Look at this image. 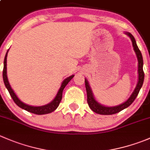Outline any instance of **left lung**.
<instances>
[{
    "label": "left lung",
    "instance_id": "8db88e82",
    "mask_svg": "<svg viewBox=\"0 0 150 150\" xmlns=\"http://www.w3.org/2000/svg\"><path fill=\"white\" fill-rule=\"evenodd\" d=\"M126 34L128 35L130 37V38L131 39V41H132V43H133V47H134V51H135L136 54H137V59H138V62H139L138 83H137V87H136L134 91L133 92L131 97H130L126 102H124L123 104H120V105L116 106V107H104L103 105H101L100 104H99L96 100H95L94 98H93V94H92V91L91 90V88L90 86H89L88 83V81H86V79H85V85H86V92H87V102L88 104V106L90 107V108L94 112L98 113V114H100V115L116 114V113L122 111V110H124V109L129 107V106L134 102V101L135 100L137 96H138L141 88H142V85H143L144 79V70H143V58H142V53H141L140 50L139 49L138 46H137V42H136L135 38H134V36H133L130 33H126Z\"/></svg>",
    "mask_w": 150,
    "mask_h": 150
}]
</instances>
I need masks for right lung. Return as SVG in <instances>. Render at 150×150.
I'll list each match as a JSON object with an SVG mask.
<instances>
[{"mask_svg": "<svg viewBox=\"0 0 150 150\" xmlns=\"http://www.w3.org/2000/svg\"><path fill=\"white\" fill-rule=\"evenodd\" d=\"M8 51H7L6 54L5 56V59H4V70H3V78H4V82L5 84L6 87L8 89V92H9L11 96L13 99V102L16 103V105L19 106V107H21L22 109L27 110V111L30 112L34 113L36 115H44V114H48V113H51L52 112H54L56 109L58 107V106L59 105L60 102H61L62 99V92L64 88H65V86L68 84V83L72 80V78H73L74 75L72 76H69V78H67V79L64 80V81L62 83L61 87H60L58 93H57V96L54 98V100L51 102V103L46 104V105L41 106V107H33V106L28 105V104L23 103V102H21L19 99L17 98V96H16V94L14 93L13 91L12 90L11 88L9 83L8 81V78H7V75H6V59H7V54H8Z\"/></svg>", "mask_w": 150, "mask_h": 150, "instance_id": "add662e5", "label": "right lung"}]
</instances>
